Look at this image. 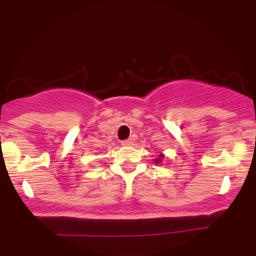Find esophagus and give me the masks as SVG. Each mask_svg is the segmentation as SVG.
Wrapping results in <instances>:
<instances>
[{
  "label": "esophagus",
  "instance_id": "1",
  "mask_svg": "<svg viewBox=\"0 0 256 256\" xmlns=\"http://www.w3.org/2000/svg\"><path fill=\"white\" fill-rule=\"evenodd\" d=\"M122 146H132V144H134V140H132L131 138H128V140H122Z\"/></svg>",
  "mask_w": 256,
  "mask_h": 256
}]
</instances>
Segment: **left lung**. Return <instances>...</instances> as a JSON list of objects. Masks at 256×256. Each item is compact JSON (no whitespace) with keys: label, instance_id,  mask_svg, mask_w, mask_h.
Segmentation results:
<instances>
[{"label":"left lung","instance_id":"obj_1","mask_svg":"<svg viewBox=\"0 0 256 256\" xmlns=\"http://www.w3.org/2000/svg\"><path fill=\"white\" fill-rule=\"evenodd\" d=\"M164 156V155H160V158H162ZM156 158V160H155V162H160V160H161V158Z\"/></svg>","mask_w":256,"mask_h":256}]
</instances>
